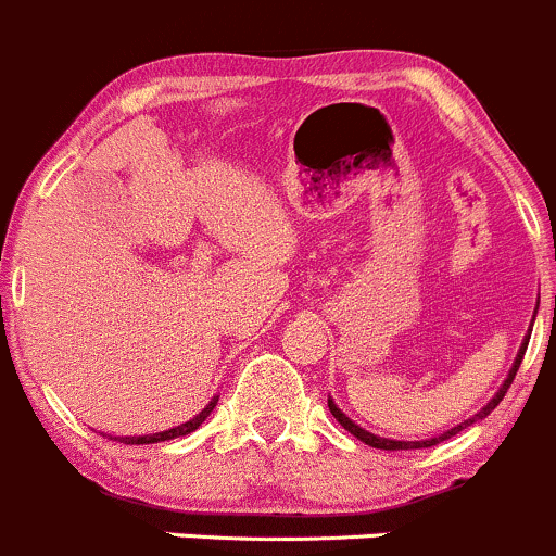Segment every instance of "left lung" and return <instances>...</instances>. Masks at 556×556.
<instances>
[{"label":"left lung","instance_id":"left-lung-1","mask_svg":"<svg viewBox=\"0 0 556 556\" xmlns=\"http://www.w3.org/2000/svg\"><path fill=\"white\" fill-rule=\"evenodd\" d=\"M532 319H535V317H532ZM530 330H532V328H530ZM530 330H527V336H525V339H521V346H519L517 357H514V366H511V371H508L506 382L501 384V390L495 392V397H492V401L486 403V406L481 408V412H476L473 417L463 419V422H459V425H454V428H450V430H444V433L433 435V439H425V441H395V439H382V435H377V433H368L366 428H361V425H357V422H352V419L346 417V414L341 412L339 406H336V401H333V397L328 395V408H330V414H333V417L339 419V425H341V428H344V430H350V433L355 435L357 441H363V444L374 446V450H387V452H397V450H428V446H435V444H441V441L452 439V435H457L459 430H465V428H468V425H473V422H479V419H484L486 414H490L492 408H495L497 403L503 401V395H506V392H508V387H511L514 377H517V371H519V366H521V357H525L527 341H530Z\"/></svg>","mask_w":556,"mask_h":556}]
</instances>
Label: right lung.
Wrapping results in <instances>:
<instances>
[{"label": "right lung", "mask_w": 556, "mask_h": 556, "mask_svg": "<svg viewBox=\"0 0 556 556\" xmlns=\"http://www.w3.org/2000/svg\"><path fill=\"white\" fill-rule=\"evenodd\" d=\"M217 406V395L212 397L210 403H206L204 408H201L199 414H195L193 419H188V422H182V425H177V428H169V430H161V433H150V435H126V439H123V435H117L115 441H121V444H159V441H169V439H179V435H188V433H193L195 428H199L201 422H204L206 417H210L212 414V408ZM112 439V435H110Z\"/></svg>", "instance_id": "1"}]
</instances>
